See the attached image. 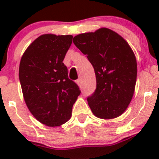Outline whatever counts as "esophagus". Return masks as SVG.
<instances>
[{"label": "esophagus", "instance_id": "1", "mask_svg": "<svg viewBox=\"0 0 159 159\" xmlns=\"http://www.w3.org/2000/svg\"><path fill=\"white\" fill-rule=\"evenodd\" d=\"M76 84H78L79 86L81 87V84H81V80H80V79H79V80H76Z\"/></svg>", "mask_w": 159, "mask_h": 159}]
</instances>
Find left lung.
Returning a JSON list of instances; mask_svg holds the SVG:
<instances>
[{
	"label": "left lung",
	"instance_id": "8db88e82",
	"mask_svg": "<svg viewBox=\"0 0 159 159\" xmlns=\"http://www.w3.org/2000/svg\"><path fill=\"white\" fill-rule=\"evenodd\" d=\"M73 43L95 70L96 88L87 99L92 113L103 119L121 116L131 101L137 78L136 58L128 43L107 28L77 35Z\"/></svg>",
	"mask_w": 159,
	"mask_h": 159
}]
</instances>
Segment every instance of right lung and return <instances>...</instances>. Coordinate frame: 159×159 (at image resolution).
Segmentation results:
<instances>
[{
  "label": "right lung",
  "mask_w": 159,
  "mask_h": 159,
  "mask_svg": "<svg viewBox=\"0 0 159 159\" xmlns=\"http://www.w3.org/2000/svg\"><path fill=\"white\" fill-rule=\"evenodd\" d=\"M71 35H41L28 47L20 63L19 79L25 103L38 121L48 127L64 124L80 94L63 63Z\"/></svg>",
  "instance_id": "add662e5"
}]
</instances>
